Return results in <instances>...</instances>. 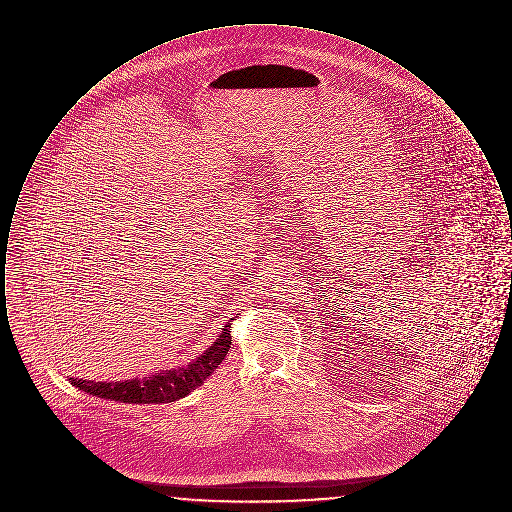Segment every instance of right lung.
I'll use <instances>...</instances> for the list:
<instances>
[{
  "label": "right lung",
  "mask_w": 512,
  "mask_h": 512,
  "mask_svg": "<svg viewBox=\"0 0 512 512\" xmlns=\"http://www.w3.org/2000/svg\"><path fill=\"white\" fill-rule=\"evenodd\" d=\"M230 322L222 328L219 338L209 345V349H205L197 359L186 366L161 370L146 378H132L124 382H92L82 378H69V382L78 390L119 403L149 405L178 401L190 395L195 388H199L224 361L232 345Z\"/></svg>",
  "instance_id": "obj_1"
}]
</instances>
